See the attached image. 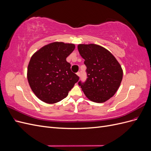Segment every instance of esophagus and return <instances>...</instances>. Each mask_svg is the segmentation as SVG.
I'll list each match as a JSON object with an SVG mask.
<instances>
[{
	"mask_svg": "<svg viewBox=\"0 0 151 151\" xmlns=\"http://www.w3.org/2000/svg\"><path fill=\"white\" fill-rule=\"evenodd\" d=\"M76 74H77V76H78V77H80V72H77V73H76Z\"/></svg>",
	"mask_w": 151,
	"mask_h": 151,
	"instance_id": "obj_1",
	"label": "esophagus"
}]
</instances>
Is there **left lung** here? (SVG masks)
<instances>
[{
    "instance_id": "left-lung-1",
    "label": "left lung",
    "mask_w": 151,
    "mask_h": 151,
    "mask_svg": "<svg viewBox=\"0 0 151 151\" xmlns=\"http://www.w3.org/2000/svg\"><path fill=\"white\" fill-rule=\"evenodd\" d=\"M77 49L84 59L88 78L79 82L82 91L91 101L104 103L113 97L123 78L122 68L113 55L98 45L79 44Z\"/></svg>"
}]
</instances>
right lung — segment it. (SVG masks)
Returning <instances> with one entry per match:
<instances>
[{"instance_id":"add662e5","label":"right lung","mask_w":151,"mask_h":151,"mask_svg":"<svg viewBox=\"0 0 151 151\" xmlns=\"http://www.w3.org/2000/svg\"><path fill=\"white\" fill-rule=\"evenodd\" d=\"M74 48L73 43L55 42L45 45L31 57L27 79L31 90L41 101L48 104L60 101L79 81L66 61Z\"/></svg>"}]
</instances>
